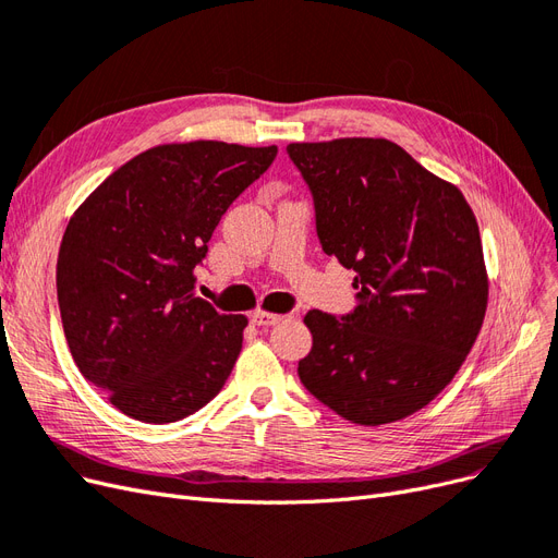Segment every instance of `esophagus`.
Masks as SVG:
<instances>
[{
	"label": "esophagus",
	"mask_w": 558,
	"mask_h": 558,
	"mask_svg": "<svg viewBox=\"0 0 558 558\" xmlns=\"http://www.w3.org/2000/svg\"><path fill=\"white\" fill-rule=\"evenodd\" d=\"M282 319H284L282 315L257 311V313L253 315V325H257V327H274V325H278V322H282Z\"/></svg>",
	"instance_id": "34e87169"
}]
</instances>
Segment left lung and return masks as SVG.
Returning a JSON list of instances; mask_svg holds the SVG:
<instances>
[{"label":"left lung","mask_w":558,"mask_h":558,"mask_svg":"<svg viewBox=\"0 0 558 558\" xmlns=\"http://www.w3.org/2000/svg\"><path fill=\"white\" fill-rule=\"evenodd\" d=\"M322 250L354 271L348 315L303 317L299 377L354 424L403 420L461 368L487 311L477 220L463 194L387 138L290 143Z\"/></svg>","instance_id":"left-lung-1"}]
</instances>
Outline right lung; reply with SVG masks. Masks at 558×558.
<instances>
[{
	"label": "right lung",
	"mask_w": 558,
	"mask_h": 558,
	"mask_svg": "<svg viewBox=\"0 0 558 558\" xmlns=\"http://www.w3.org/2000/svg\"><path fill=\"white\" fill-rule=\"evenodd\" d=\"M276 146L169 143L87 196L58 255V303L85 380L138 422L204 408L236 364L243 315L196 296L194 268L227 208L274 165Z\"/></svg>",
	"instance_id": "obj_1"
}]
</instances>
